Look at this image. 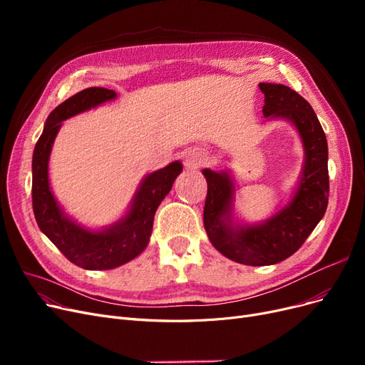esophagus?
<instances>
[{
	"instance_id": "1",
	"label": "esophagus",
	"mask_w": 365,
	"mask_h": 365,
	"mask_svg": "<svg viewBox=\"0 0 365 365\" xmlns=\"http://www.w3.org/2000/svg\"><path fill=\"white\" fill-rule=\"evenodd\" d=\"M205 163V155L201 150H189L185 155V165L187 170H195Z\"/></svg>"
}]
</instances>
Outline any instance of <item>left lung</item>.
Masks as SVG:
<instances>
[{
    "label": "left lung",
    "instance_id": "obj_1",
    "mask_svg": "<svg viewBox=\"0 0 365 365\" xmlns=\"http://www.w3.org/2000/svg\"><path fill=\"white\" fill-rule=\"evenodd\" d=\"M263 115L285 120L297 130L304 161L293 197L264 222L248 225L235 217V182L227 170L204 168L205 232L225 257L248 266H269L294 255L324 217L329 205V146L312 106L282 84L260 83Z\"/></svg>",
    "mask_w": 365,
    "mask_h": 365
}]
</instances>
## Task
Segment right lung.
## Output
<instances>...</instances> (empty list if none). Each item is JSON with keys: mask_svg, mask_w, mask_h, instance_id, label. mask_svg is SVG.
I'll return each mask as SVG.
<instances>
[{"mask_svg": "<svg viewBox=\"0 0 365 365\" xmlns=\"http://www.w3.org/2000/svg\"><path fill=\"white\" fill-rule=\"evenodd\" d=\"M117 93L103 87H90L57 106L46 121L32 157V207L41 232L73 264L87 271H106L138 257L149 244L153 216L170 192L183 165L173 161L146 175L127 213L103 229H88L76 223L56 201L48 180V161L62 121L113 101Z\"/></svg>", "mask_w": 365, "mask_h": 365, "instance_id": "add662e5", "label": "right lung"}]
</instances>
